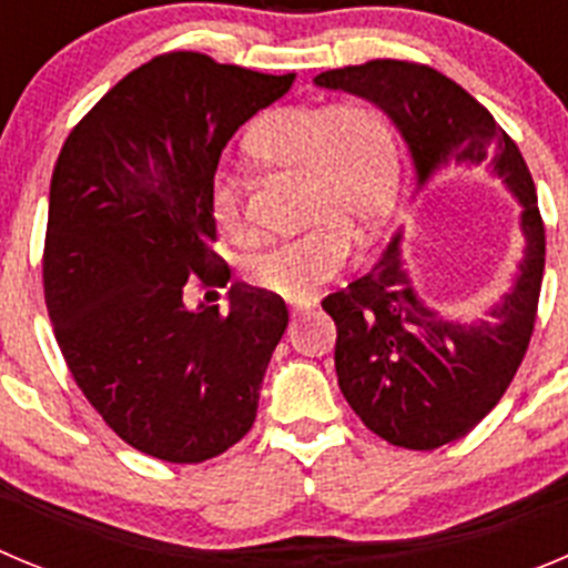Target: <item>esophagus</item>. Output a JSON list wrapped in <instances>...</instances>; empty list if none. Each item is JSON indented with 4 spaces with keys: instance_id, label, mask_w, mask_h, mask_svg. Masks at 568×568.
Instances as JSON below:
<instances>
[{
    "instance_id": "obj_1",
    "label": "esophagus",
    "mask_w": 568,
    "mask_h": 568,
    "mask_svg": "<svg viewBox=\"0 0 568 568\" xmlns=\"http://www.w3.org/2000/svg\"><path fill=\"white\" fill-rule=\"evenodd\" d=\"M305 311H311V303H294V305H291V316H300V314H305Z\"/></svg>"
}]
</instances>
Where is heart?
<instances>
[{"instance_id": "obj_1", "label": "heart", "mask_w": 568, "mask_h": 568, "mask_svg": "<svg viewBox=\"0 0 568 568\" xmlns=\"http://www.w3.org/2000/svg\"><path fill=\"white\" fill-rule=\"evenodd\" d=\"M248 150L277 166L303 170V232L277 240L246 263V280L260 291L303 300L334 280L354 254L356 232L376 237L396 203V132L371 101L280 106L248 132ZM212 217L223 234L246 240L237 189L212 183Z\"/></svg>"}]
</instances>
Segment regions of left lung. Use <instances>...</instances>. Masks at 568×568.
<instances>
[{"mask_svg": "<svg viewBox=\"0 0 568 568\" xmlns=\"http://www.w3.org/2000/svg\"><path fill=\"white\" fill-rule=\"evenodd\" d=\"M314 81L379 104L410 146L418 183L481 166L524 206V263L493 320L462 325L424 305L398 237L373 268L322 300L336 322L334 362L347 405L393 447L436 449L467 436L498 405L532 339L546 260L532 175L487 106L427 64L373 59Z\"/></svg>", "mask_w": 568, "mask_h": 568, "instance_id": "obj_1", "label": "left lung"}]
</instances>
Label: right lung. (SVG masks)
Instances as JSON below:
<instances>
[{"label": "right lung", "mask_w": 568, "mask_h": 568, "mask_svg": "<svg viewBox=\"0 0 568 568\" xmlns=\"http://www.w3.org/2000/svg\"><path fill=\"white\" fill-rule=\"evenodd\" d=\"M291 84L192 50L155 55L70 130L53 166L42 283L55 342L106 427L161 462L221 456L257 418L288 308L234 283L229 314L189 311L183 291L229 283L217 161Z\"/></svg>", "instance_id": "1"}]
</instances>
